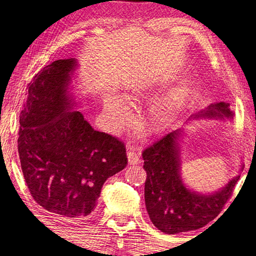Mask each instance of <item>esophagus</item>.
I'll return each mask as SVG.
<instances>
[{"label": "esophagus", "instance_id": "esophagus-1", "mask_svg": "<svg viewBox=\"0 0 256 256\" xmlns=\"http://www.w3.org/2000/svg\"><path fill=\"white\" fill-rule=\"evenodd\" d=\"M128 160L130 165H136L140 162L138 154H136V152H135L134 150H128Z\"/></svg>", "mask_w": 256, "mask_h": 256}]
</instances>
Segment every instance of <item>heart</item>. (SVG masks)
Masks as SVG:
<instances>
[{
    "instance_id": "heart-1",
    "label": "heart",
    "mask_w": 256,
    "mask_h": 256,
    "mask_svg": "<svg viewBox=\"0 0 256 256\" xmlns=\"http://www.w3.org/2000/svg\"><path fill=\"white\" fill-rule=\"evenodd\" d=\"M146 94L145 88H138L132 91L134 99L143 98ZM189 94L187 86H178L165 92L164 94L156 99L148 111V121L153 130H160L170 124L180 108L184 106ZM106 118L114 128H120L123 125L125 118L130 113L128 102L112 92L104 96L103 100Z\"/></svg>"
}]
</instances>
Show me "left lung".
<instances>
[{
    "label": "left lung",
    "instance_id": "1",
    "mask_svg": "<svg viewBox=\"0 0 256 256\" xmlns=\"http://www.w3.org/2000/svg\"><path fill=\"white\" fill-rule=\"evenodd\" d=\"M189 120L232 121L233 112L228 102H214ZM184 133L182 128L170 132L142 155L148 175L144 192L146 210L153 224L166 234L197 230L214 220L230 198L243 170L241 165L238 175L214 192H201L190 188L182 176Z\"/></svg>",
    "mask_w": 256,
    "mask_h": 256
}]
</instances>
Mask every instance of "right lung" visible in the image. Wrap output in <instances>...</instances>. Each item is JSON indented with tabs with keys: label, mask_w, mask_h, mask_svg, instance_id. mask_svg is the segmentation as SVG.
I'll list each match as a JSON object with an SVG mask.
<instances>
[{
	"label": "right lung",
	"mask_w": 256,
	"mask_h": 256,
	"mask_svg": "<svg viewBox=\"0 0 256 256\" xmlns=\"http://www.w3.org/2000/svg\"><path fill=\"white\" fill-rule=\"evenodd\" d=\"M79 62L59 59L28 84L20 116L18 155L36 202L58 218L79 222L94 214L103 184L128 164L124 144L96 131L76 108Z\"/></svg>",
	"instance_id": "1"
}]
</instances>
